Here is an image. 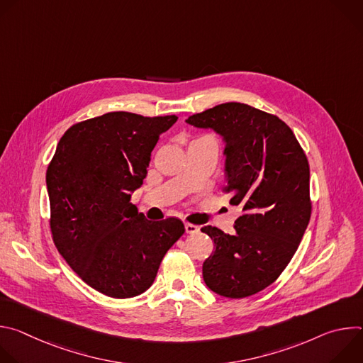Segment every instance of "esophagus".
<instances>
[{
  "label": "esophagus",
  "instance_id": "esophagus-1",
  "mask_svg": "<svg viewBox=\"0 0 363 363\" xmlns=\"http://www.w3.org/2000/svg\"><path fill=\"white\" fill-rule=\"evenodd\" d=\"M185 230H186V233H188V234H196V233L199 231V227H198V225H194V224L186 223V224H185Z\"/></svg>",
  "mask_w": 363,
  "mask_h": 363
}]
</instances>
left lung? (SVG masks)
<instances>
[{
	"mask_svg": "<svg viewBox=\"0 0 363 363\" xmlns=\"http://www.w3.org/2000/svg\"><path fill=\"white\" fill-rule=\"evenodd\" d=\"M185 122L223 138L224 189L242 211L234 234L201 228L214 241L202 264L203 281L224 297L252 296L283 273L307 228V158L281 119L244 103H223Z\"/></svg>",
	"mask_w": 363,
	"mask_h": 363,
	"instance_id": "8db88e82",
	"label": "left lung"
}]
</instances>
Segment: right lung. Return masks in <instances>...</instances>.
Returning a JSON list of instances; mask_svg holds the SVG:
<instances>
[{"label":"right lung","instance_id":"add662e5","mask_svg":"<svg viewBox=\"0 0 363 363\" xmlns=\"http://www.w3.org/2000/svg\"><path fill=\"white\" fill-rule=\"evenodd\" d=\"M178 118L109 112L62 136L45 185L55 244L76 274L113 298L146 291L185 233L178 218L149 221L130 202L150 152Z\"/></svg>","mask_w":363,"mask_h":363}]
</instances>
